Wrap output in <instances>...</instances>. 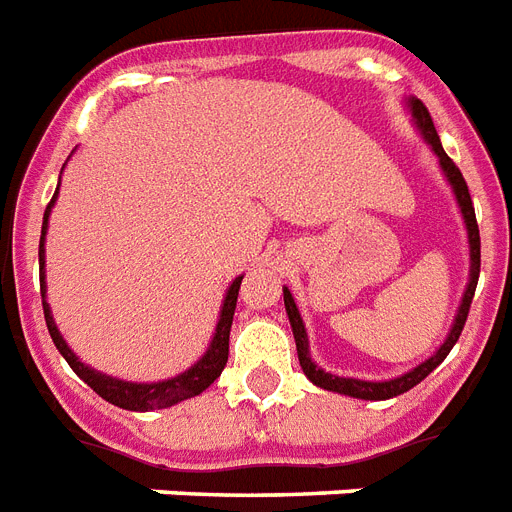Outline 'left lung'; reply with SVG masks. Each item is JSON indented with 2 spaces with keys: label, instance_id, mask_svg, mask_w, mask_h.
Masks as SVG:
<instances>
[{
  "label": "left lung",
  "instance_id": "1",
  "mask_svg": "<svg viewBox=\"0 0 512 512\" xmlns=\"http://www.w3.org/2000/svg\"><path fill=\"white\" fill-rule=\"evenodd\" d=\"M410 107H413V115L418 120V126H421L423 136L426 141L431 144V149L436 152L439 157V165H442L444 176L447 181L452 184L455 189V197H458V205L463 210V218H465V226H468V242H471V281H468V289H465V297H463V305L458 310V318H455V326H452L450 336H447V342L439 347L434 357H429L426 363H421L418 368H413L410 373L400 378H392V381H357V378H339V376H331V373L321 371L318 365L310 360L307 355V334H305V326H302V318H299V310L294 305L292 294L289 289H284V305H286V313H289V323H292V331H294V342H297V355H299V365H302V371L305 376L313 381L315 386H321V389H328V392H339V394H350V397H357V400H389V397H397V394H405L407 389H413L415 384H421L423 378L429 376L434 371L436 365L442 363L444 357L450 355V350L455 347V342L460 339L463 334V326L468 321V310H471V302H473V294H476V284H479V270H481V236H479V223H476V210H473V202H471V191H468V184H465L463 173L455 162L450 160V155L442 149V141L436 136V128H434V120H431V112L426 110L421 99H410Z\"/></svg>",
  "mask_w": 512,
  "mask_h": 512
}]
</instances>
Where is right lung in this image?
Returning a JSON list of instances; mask_svg holds the SVG:
<instances>
[{
    "label": "right lung",
    "instance_id": "add662e5",
    "mask_svg": "<svg viewBox=\"0 0 512 512\" xmlns=\"http://www.w3.org/2000/svg\"><path fill=\"white\" fill-rule=\"evenodd\" d=\"M54 199H57V191L54 197L49 199L47 210H44V226H41V242H39V263H41V305H44V321H47L49 336H52L54 347L60 350V355L68 360V365L78 376L86 381V384L94 389V392L102 397V400L112 402V405L123 407V410H157V407H170L181 400H189V397H197L213 384L215 378L223 373L228 363V336H231V323H234V310H236V297H239V286H242V278H236L231 289H228L226 299H223V310H220V321L215 328L213 344L207 355L199 360L194 368H189L186 373L176 378H168V381H160V384H128V381H118V378L102 376V373L91 371L78 360L73 352L68 350V344L62 342L60 331L54 326L52 313H49L47 299H44V234H47V220L49 210H52Z\"/></svg>",
    "mask_w": 512,
    "mask_h": 512
}]
</instances>
